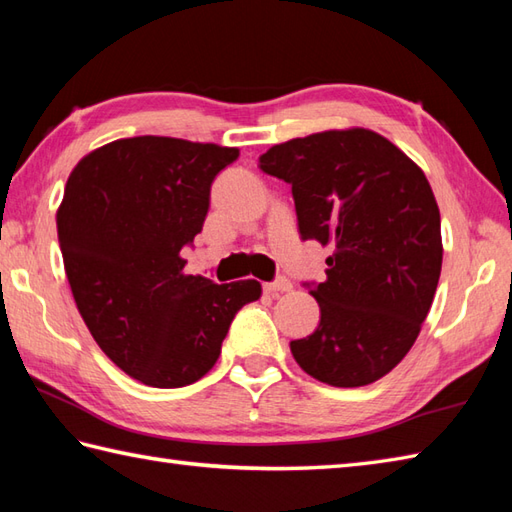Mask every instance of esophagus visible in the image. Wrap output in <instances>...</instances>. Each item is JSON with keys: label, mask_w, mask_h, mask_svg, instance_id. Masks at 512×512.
I'll use <instances>...</instances> for the list:
<instances>
[{"label": "esophagus", "mask_w": 512, "mask_h": 512, "mask_svg": "<svg viewBox=\"0 0 512 512\" xmlns=\"http://www.w3.org/2000/svg\"><path fill=\"white\" fill-rule=\"evenodd\" d=\"M264 290L268 292V295L277 297V295H284V292H290V290H292V284H290V281H288L286 277H279L277 281H273V284H266Z\"/></svg>", "instance_id": "obj_1"}]
</instances>
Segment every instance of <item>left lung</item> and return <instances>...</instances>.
<instances>
[{"mask_svg": "<svg viewBox=\"0 0 512 512\" xmlns=\"http://www.w3.org/2000/svg\"><path fill=\"white\" fill-rule=\"evenodd\" d=\"M259 169L292 184L301 237L334 248L310 290L319 328L290 341L292 356L325 385L376 383L416 343L438 288L440 209L427 176L365 127L273 145Z\"/></svg>", "mask_w": 512, "mask_h": 512, "instance_id": "8db88e82", "label": "left lung"}]
</instances>
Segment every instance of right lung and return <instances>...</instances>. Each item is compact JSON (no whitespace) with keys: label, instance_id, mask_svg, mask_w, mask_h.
I'll return each mask as SVG.
<instances>
[{"label":"right lung","instance_id":"obj_1","mask_svg":"<svg viewBox=\"0 0 512 512\" xmlns=\"http://www.w3.org/2000/svg\"><path fill=\"white\" fill-rule=\"evenodd\" d=\"M237 147L136 136L83 156L65 182L57 233L76 308L110 361L173 389L211 372L255 279L187 275L180 250L202 231L211 182Z\"/></svg>","mask_w":512,"mask_h":512}]
</instances>
